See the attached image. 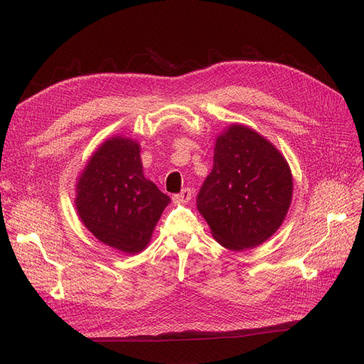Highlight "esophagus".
<instances>
[{"mask_svg":"<svg viewBox=\"0 0 364 364\" xmlns=\"http://www.w3.org/2000/svg\"><path fill=\"white\" fill-rule=\"evenodd\" d=\"M191 198H192V191L189 188H184L180 193L173 195V200L180 203H188Z\"/></svg>","mask_w":364,"mask_h":364,"instance_id":"obj_1","label":"esophagus"}]
</instances>
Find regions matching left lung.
Instances as JSON below:
<instances>
[{
  "mask_svg": "<svg viewBox=\"0 0 364 364\" xmlns=\"http://www.w3.org/2000/svg\"><path fill=\"white\" fill-rule=\"evenodd\" d=\"M292 189L282 152L257 130L230 124L217 136L197 208L221 246L246 250L263 245L283 225Z\"/></svg>",
  "mask_w": 364,
  "mask_h": 364,
  "instance_id": "8db88e82",
  "label": "left lung"
}]
</instances>
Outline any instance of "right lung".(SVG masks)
<instances>
[{
	"mask_svg": "<svg viewBox=\"0 0 364 364\" xmlns=\"http://www.w3.org/2000/svg\"><path fill=\"white\" fill-rule=\"evenodd\" d=\"M139 144L112 136L92 154L77 181L75 206L93 237L119 252H141L171 198L143 173Z\"/></svg>",
	"mask_w": 364,
	"mask_h": 364,
	"instance_id": "add662e5",
	"label": "right lung"
}]
</instances>
